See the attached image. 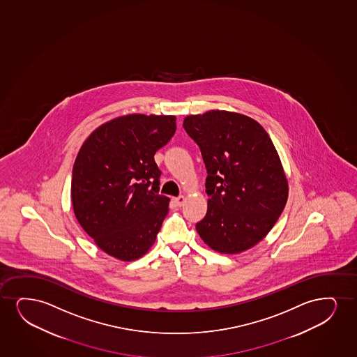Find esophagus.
Masks as SVG:
<instances>
[{
  "label": "esophagus",
  "instance_id": "obj_1",
  "mask_svg": "<svg viewBox=\"0 0 357 357\" xmlns=\"http://www.w3.org/2000/svg\"><path fill=\"white\" fill-rule=\"evenodd\" d=\"M174 202L176 204L178 208H181L183 204H185V198L183 195H180V197H176V198H174Z\"/></svg>",
  "mask_w": 357,
  "mask_h": 357
}]
</instances>
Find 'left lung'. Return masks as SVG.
<instances>
[{"label":"left lung","mask_w":357,"mask_h":357,"mask_svg":"<svg viewBox=\"0 0 357 357\" xmlns=\"http://www.w3.org/2000/svg\"><path fill=\"white\" fill-rule=\"evenodd\" d=\"M183 128L208 172V213L195 225L200 238L217 252L252 248L274 227L289 195L273 141L252 118L227 111L188 116Z\"/></svg>","instance_id":"left-lung-1"}]
</instances>
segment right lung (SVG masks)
<instances>
[{
	"mask_svg": "<svg viewBox=\"0 0 357 357\" xmlns=\"http://www.w3.org/2000/svg\"><path fill=\"white\" fill-rule=\"evenodd\" d=\"M176 131L175 116L129 114L105 123L73 164L77 220L109 256L134 261L153 245L169 211L154 154Z\"/></svg>",
	"mask_w": 357,
	"mask_h": 357,
	"instance_id": "right-lung-1",
	"label": "right lung"
}]
</instances>
